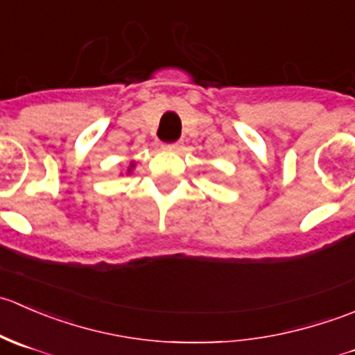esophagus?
<instances>
[{"label":"esophagus","instance_id":"1","mask_svg":"<svg viewBox=\"0 0 355 355\" xmlns=\"http://www.w3.org/2000/svg\"><path fill=\"white\" fill-rule=\"evenodd\" d=\"M164 149H168V151H180L182 144L180 142H171V144H164Z\"/></svg>","mask_w":355,"mask_h":355}]
</instances>
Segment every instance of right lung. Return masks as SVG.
I'll return each mask as SVG.
<instances>
[{
    "instance_id": "obj_1",
    "label": "right lung",
    "mask_w": 355,
    "mask_h": 355,
    "mask_svg": "<svg viewBox=\"0 0 355 355\" xmlns=\"http://www.w3.org/2000/svg\"><path fill=\"white\" fill-rule=\"evenodd\" d=\"M132 166H134V164H132Z\"/></svg>"
}]
</instances>
